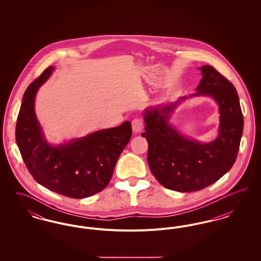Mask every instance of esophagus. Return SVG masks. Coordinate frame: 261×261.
<instances>
[{
	"instance_id": "1",
	"label": "esophagus",
	"mask_w": 261,
	"mask_h": 261,
	"mask_svg": "<svg viewBox=\"0 0 261 261\" xmlns=\"http://www.w3.org/2000/svg\"><path fill=\"white\" fill-rule=\"evenodd\" d=\"M144 127V120L140 117H135L133 120H132V129L134 132L139 133L142 131Z\"/></svg>"
}]
</instances>
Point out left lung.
I'll use <instances>...</instances> for the list:
<instances>
[{"mask_svg": "<svg viewBox=\"0 0 261 261\" xmlns=\"http://www.w3.org/2000/svg\"><path fill=\"white\" fill-rule=\"evenodd\" d=\"M202 78L195 95H210L219 105V136L200 144L181 136L168 117L176 103L146 112L149 169L162 186L178 192H195L210 186L227 173L236 162L244 129V117L236 88L213 66L200 67ZM185 99V98H183Z\"/></svg>", "mask_w": 261, "mask_h": 261, "instance_id": "left-lung-1", "label": "left lung"}]
</instances>
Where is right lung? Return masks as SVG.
<instances>
[{
    "instance_id": "add662e5",
    "label": "right lung",
    "mask_w": 261,
    "mask_h": 261,
    "mask_svg": "<svg viewBox=\"0 0 261 261\" xmlns=\"http://www.w3.org/2000/svg\"><path fill=\"white\" fill-rule=\"evenodd\" d=\"M54 69L46 68L26 89L15 125V141L36 182L62 196L83 199L109 185L115 163L132 136L131 123L126 121L69 144L50 146L42 135L34 99Z\"/></svg>"
}]
</instances>
